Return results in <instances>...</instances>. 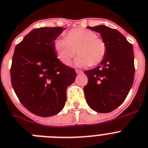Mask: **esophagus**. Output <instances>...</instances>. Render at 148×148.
Masks as SVG:
<instances>
[{
  "instance_id": "34e87169",
  "label": "esophagus",
  "mask_w": 148,
  "mask_h": 148,
  "mask_svg": "<svg viewBox=\"0 0 148 148\" xmlns=\"http://www.w3.org/2000/svg\"><path fill=\"white\" fill-rule=\"evenodd\" d=\"M75 72H76L77 74H81V73H82V71L81 69H75Z\"/></svg>"
}]
</instances>
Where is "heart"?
Here are the masks:
<instances>
[{
    "label": "heart",
    "instance_id": "obj_1",
    "mask_svg": "<svg viewBox=\"0 0 148 148\" xmlns=\"http://www.w3.org/2000/svg\"><path fill=\"white\" fill-rule=\"evenodd\" d=\"M54 49L58 60L65 65L71 63L77 50L79 55L75 64L79 66L98 65L107 53L104 40L93 31L84 28H73L66 33V38H57Z\"/></svg>",
    "mask_w": 148,
    "mask_h": 148
}]
</instances>
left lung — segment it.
<instances>
[{
    "mask_svg": "<svg viewBox=\"0 0 148 148\" xmlns=\"http://www.w3.org/2000/svg\"><path fill=\"white\" fill-rule=\"evenodd\" d=\"M88 28L99 33L107 46L106 55L96 68L84 71L87 103L99 113L111 112L123 103L134 81L132 45L115 29L98 25Z\"/></svg>",
    "mask_w": 148,
    "mask_h": 148,
    "instance_id": "left-lung-1",
    "label": "left lung"
}]
</instances>
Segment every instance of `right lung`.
I'll return each instance as SVG.
<instances>
[{"label":"right lung","instance_id":"right-lung-1","mask_svg":"<svg viewBox=\"0 0 148 148\" xmlns=\"http://www.w3.org/2000/svg\"><path fill=\"white\" fill-rule=\"evenodd\" d=\"M64 29H34L15 48L12 86L21 104L40 117L53 116L63 109L66 88L77 75L75 69L62 64L55 54L54 42Z\"/></svg>","mask_w":148,"mask_h":148}]
</instances>
